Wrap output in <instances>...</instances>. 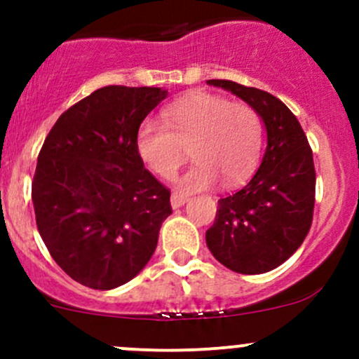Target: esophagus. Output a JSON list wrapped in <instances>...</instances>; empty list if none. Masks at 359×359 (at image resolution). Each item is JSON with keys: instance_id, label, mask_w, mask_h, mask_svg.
Returning a JSON list of instances; mask_svg holds the SVG:
<instances>
[{"instance_id": "obj_1", "label": "esophagus", "mask_w": 359, "mask_h": 359, "mask_svg": "<svg viewBox=\"0 0 359 359\" xmlns=\"http://www.w3.org/2000/svg\"><path fill=\"white\" fill-rule=\"evenodd\" d=\"M187 200H189V198H187V194L179 193V191H173L172 193V208H180V206H182Z\"/></svg>"}]
</instances>
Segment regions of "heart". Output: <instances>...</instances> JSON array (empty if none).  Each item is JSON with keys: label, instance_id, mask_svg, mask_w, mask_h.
Instances as JSON below:
<instances>
[{"label": "heart", "instance_id": "b5f03b06", "mask_svg": "<svg viewBox=\"0 0 359 359\" xmlns=\"http://www.w3.org/2000/svg\"><path fill=\"white\" fill-rule=\"evenodd\" d=\"M262 119L247 102L194 92L173 102L163 123L146 121L137 132L140 159L163 179H170L186 158L196 161L177 180L182 191H201L219 179L226 186L243 180L262 151Z\"/></svg>", "mask_w": 359, "mask_h": 359}]
</instances>
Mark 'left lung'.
Wrapping results in <instances>:
<instances>
[{
	"label": "left lung",
	"mask_w": 359,
	"mask_h": 359,
	"mask_svg": "<svg viewBox=\"0 0 359 359\" xmlns=\"http://www.w3.org/2000/svg\"><path fill=\"white\" fill-rule=\"evenodd\" d=\"M206 83L250 104L267 132L266 153L255 175L219 200L206 247L234 273H267L292 257L311 229L316 191L313 151L299 119L280 99L229 79Z\"/></svg>",
	"instance_id": "1"
}]
</instances>
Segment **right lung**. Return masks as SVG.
<instances>
[{
	"label": "right lung",
	"mask_w": 359,
	"mask_h": 359,
	"mask_svg": "<svg viewBox=\"0 0 359 359\" xmlns=\"http://www.w3.org/2000/svg\"><path fill=\"white\" fill-rule=\"evenodd\" d=\"M168 90L111 85L60 114L32 180L36 226L50 255L78 283L112 290L146 267L170 191L144 168L135 139Z\"/></svg>",
	"instance_id": "1"
}]
</instances>
